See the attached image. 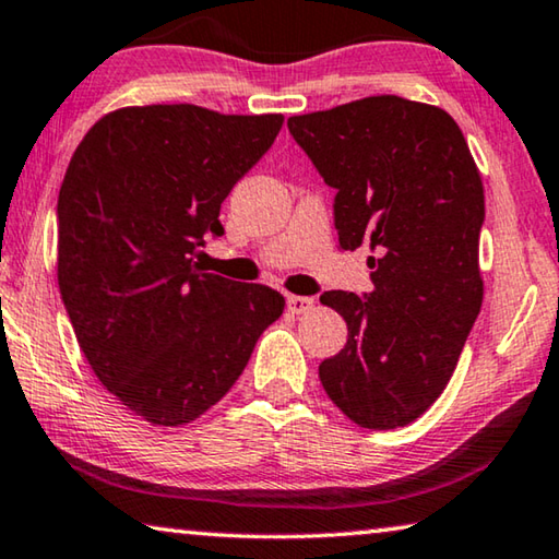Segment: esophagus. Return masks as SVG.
Masks as SVG:
<instances>
[{"label":"esophagus","mask_w":559,"mask_h":559,"mask_svg":"<svg viewBox=\"0 0 559 559\" xmlns=\"http://www.w3.org/2000/svg\"><path fill=\"white\" fill-rule=\"evenodd\" d=\"M286 306H288V311L290 313H308V311H313V306H316V300L313 298H308V296H288L286 298Z\"/></svg>","instance_id":"34e87169"}]
</instances>
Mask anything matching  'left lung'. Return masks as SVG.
I'll list each match as a JSON object with an SVG mask.
<instances>
[{
    "mask_svg": "<svg viewBox=\"0 0 559 559\" xmlns=\"http://www.w3.org/2000/svg\"><path fill=\"white\" fill-rule=\"evenodd\" d=\"M288 131L338 191L343 251L376 253L366 298L321 296L348 341L318 378L360 428H403L445 391L480 313V171L448 111L393 94L290 117Z\"/></svg>",
    "mask_w": 559,
    "mask_h": 559,
    "instance_id": "obj_1",
    "label": "left lung"
}]
</instances>
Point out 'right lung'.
<instances>
[{"instance_id":"obj_1","label":"right lung","mask_w":559,"mask_h":559,"mask_svg":"<svg viewBox=\"0 0 559 559\" xmlns=\"http://www.w3.org/2000/svg\"><path fill=\"white\" fill-rule=\"evenodd\" d=\"M283 114L123 106L86 131L59 189L57 278L79 348L127 411L179 428L243 373L286 306L278 290L206 273L221 203L269 152Z\"/></svg>"}]
</instances>
